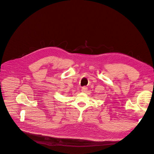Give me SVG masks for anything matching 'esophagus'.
<instances>
[{
    "mask_svg": "<svg viewBox=\"0 0 154 154\" xmlns=\"http://www.w3.org/2000/svg\"><path fill=\"white\" fill-rule=\"evenodd\" d=\"M87 87H83L82 88V90H81V91H82V92H86L87 91Z\"/></svg>",
    "mask_w": 154,
    "mask_h": 154,
    "instance_id": "obj_1",
    "label": "esophagus"
}]
</instances>
